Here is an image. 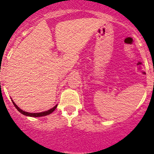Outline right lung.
Here are the masks:
<instances>
[{
  "mask_svg": "<svg viewBox=\"0 0 154 154\" xmlns=\"http://www.w3.org/2000/svg\"><path fill=\"white\" fill-rule=\"evenodd\" d=\"M13 102V104L14 105V106L16 107V109H17V110H18L19 112L20 113H22L23 115H24V116H30V117H42V116H48V115L51 114V112H53L55 110V109L57 108V105H56L54 107H53L52 109H51L48 110V111H45V112H38V113H31V112H24L21 109H20V108L18 107V106H17V105L15 104V103H14V101L12 100Z\"/></svg>",
  "mask_w": 154,
  "mask_h": 154,
  "instance_id": "obj_1",
  "label": "right lung"
}]
</instances>
